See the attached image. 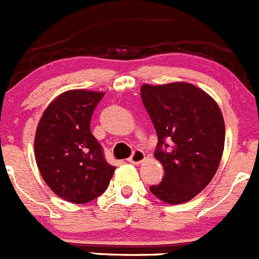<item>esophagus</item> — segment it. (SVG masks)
<instances>
[{"label": "esophagus", "mask_w": 259, "mask_h": 259, "mask_svg": "<svg viewBox=\"0 0 259 259\" xmlns=\"http://www.w3.org/2000/svg\"><path fill=\"white\" fill-rule=\"evenodd\" d=\"M146 159V154H144L143 151H141V149H135L134 152H133L132 156L127 158V161H129L130 163H134V165H139V163H142Z\"/></svg>", "instance_id": "1"}]
</instances>
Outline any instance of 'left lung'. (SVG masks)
Returning <instances> with one entry per match:
<instances>
[{
    "label": "left lung",
    "mask_w": 259,
    "mask_h": 259,
    "mask_svg": "<svg viewBox=\"0 0 259 259\" xmlns=\"http://www.w3.org/2000/svg\"><path fill=\"white\" fill-rule=\"evenodd\" d=\"M142 102L156 129L154 157L162 163V181L149 187L168 204L193 199L216 174L225 144V122L213 98L193 84H144Z\"/></svg>",
    "instance_id": "obj_1"
}]
</instances>
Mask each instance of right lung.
I'll use <instances>...</instances> for the list:
<instances>
[{"label":"right lung","mask_w":259,"mask_h":259,"mask_svg":"<svg viewBox=\"0 0 259 259\" xmlns=\"http://www.w3.org/2000/svg\"><path fill=\"white\" fill-rule=\"evenodd\" d=\"M102 92L74 89L48 105L38 124L34 153L43 180L67 202L83 204L107 189L116 167L91 133Z\"/></svg>","instance_id":"add662e5"}]
</instances>
